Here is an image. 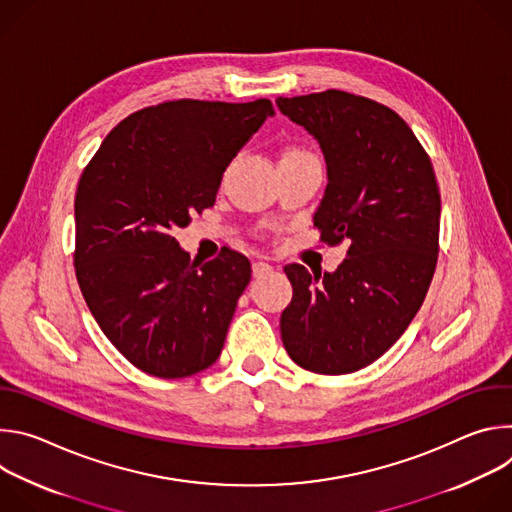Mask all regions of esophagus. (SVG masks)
<instances>
[{
	"label": "esophagus",
	"mask_w": 512,
	"mask_h": 512,
	"mask_svg": "<svg viewBox=\"0 0 512 512\" xmlns=\"http://www.w3.org/2000/svg\"><path fill=\"white\" fill-rule=\"evenodd\" d=\"M273 267L269 265V263H265V261H255L253 263V275L255 277H261V275H265V273H269Z\"/></svg>",
	"instance_id": "obj_1"
}]
</instances>
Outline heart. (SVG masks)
Returning <instances> with one entry per match:
<instances>
[{"instance_id": "1", "label": "heart", "mask_w": 512, "mask_h": 512, "mask_svg": "<svg viewBox=\"0 0 512 512\" xmlns=\"http://www.w3.org/2000/svg\"><path fill=\"white\" fill-rule=\"evenodd\" d=\"M298 156H310V154L304 150H296V148L285 150V154H283V158H298Z\"/></svg>"}]
</instances>
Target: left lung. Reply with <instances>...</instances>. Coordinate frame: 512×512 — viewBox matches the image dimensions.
Wrapping results in <instances>:
<instances>
[{
	"label": "left lung",
	"mask_w": 512,
	"mask_h": 512,
	"mask_svg": "<svg viewBox=\"0 0 512 512\" xmlns=\"http://www.w3.org/2000/svg\"><path fill=\"white\" fill-rule=\"evenodd\" d=\"M275 103L326 160L314 212L320 239L348 245L332 273L285 265L294 296L279 320L281 340L306 371L354 373L401 338L425 300L440 249V188L393 109L334 89Z\"/></svg>",
	"instance_id": "left-lung-1"
}]
</instances>
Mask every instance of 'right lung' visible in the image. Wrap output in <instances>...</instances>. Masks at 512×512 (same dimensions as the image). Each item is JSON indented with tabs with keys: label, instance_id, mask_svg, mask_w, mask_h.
Masks as SVG:
<instances>
[{
	"label": "right lung",
	"instance_id": "add662e5",
	"mask_svg": "<svg viewBox=\"0 0 512 512\" xmlns=\"http://www.w3.org/2000/svg\"><path fill=\"white\" fill-rule=\"evenodd\" d=\"M271 115L267 99L145 107L85 168L75 196L77 279L105 336L139 371L182 379L221 356L251 263L233 249L190 261L172 231L214 204L227 166Z\"/></svg>",
	"mask_w": 512,
	"mask_h": 512
}]
</instances>
